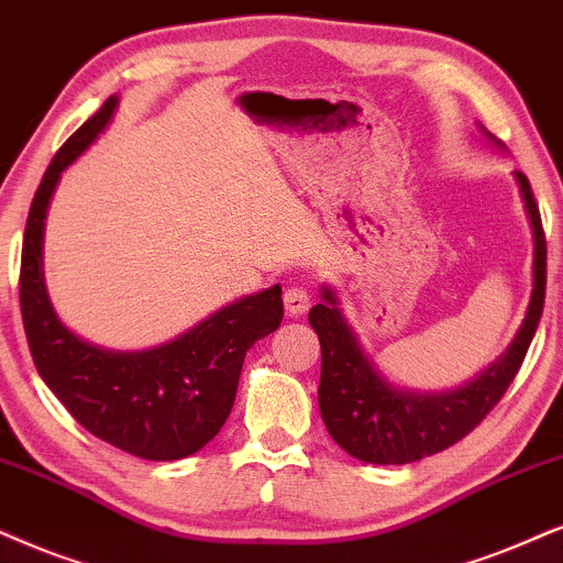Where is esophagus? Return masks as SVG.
<instances>
[{
    "label": "esophagus",
    "instance_id": "esophagus-1",
    "mask_svg": "<svg viewBox=\"0 0 563 563\" xmlns=\"http://www.w3.org/2000/svg\"><path fill=\"white\" fill-rule=\"evenodd\" d=\"M283 301H286V311L290 317H301L311 306V296L303 286H290L286 290V296H283Z\"/></svg>",
    "mask_w": 563,
    "mask_h": 563
}]
</instances>
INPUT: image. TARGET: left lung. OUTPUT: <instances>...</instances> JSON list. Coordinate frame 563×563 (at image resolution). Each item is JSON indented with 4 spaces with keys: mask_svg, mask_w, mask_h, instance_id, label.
<instances>
[{
    "mask_svg": "<svg viewBox=\"0 0 563 563\" xmlns=\"http://www.w3.org/2000/svg\"><path fill=\"white\" fill-rule=\"evenodd\" d=\"M528 210L536 260L528 317L515 343L478 379L446 395H412L384 382L361 351L358 340L340 314L338 298L322 288V303L309 311V324L322 345L319 412L347 454L374 465H405L437 454L465 439L501 400L536 338L545 303V233L528 176L515 170Z\"/></svg>",
    "mask_w": 563,
    "mask_h": 563,
    "instance_id": "8db88e82",
    "label": "left lung"
}]
</instances>
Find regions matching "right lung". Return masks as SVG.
<instances>
[{
  "label": "right lung",
  "instance_id": "1",
  "mask_svg": "<svg viewBox=\"0 0 563 563\" xmlns=\"http://www.w3.org/2000/svg\"><path fill=\"white\" fill-rule=\"evenodd\" d=\"M117 96L59 147L31 202L20 260V311L41 379L92 437L142 460H181L223 429L236 400L244 355L283 322L280 286L246 296L174 343L111 353L69 332L44 286L41 249L48 199L62 170L109 124Z\"/></svg>",
  "mask_w": 563,
  "mask_h": 563
}]
</instances>
